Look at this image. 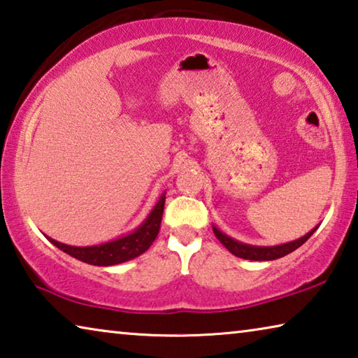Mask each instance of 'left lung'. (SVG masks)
<instances>
[{"mask_svg":"<svg viewBox=\"0 0 358 358\" xmlns=\"http://www.w3.org/2000/svg\"><path fill=\"white\" fill-rule=\"evenodd\" d=\"M315 229H312L309 234H306L301 238L289 241V243H283V245H277V246H252V245H246L241 243V241H236L234 238H230L229 235L222 234L221 230L213 227L214 235L217 236V240L227 248L232 255L236 257H241V259H250V261H273L278 259V257H283L293 252L294 250H298L302 243H306L307 240L310 238V235L315 232Z\"/></svg>","mask_w":358,"mask_h":358,"instance_id":"obj_1","label":"left lung"}]
</instances>
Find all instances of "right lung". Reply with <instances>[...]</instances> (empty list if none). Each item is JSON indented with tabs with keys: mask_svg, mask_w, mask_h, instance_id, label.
<instances>
[{
	"mask_svg": "<svg viewBox=\"0 0 358 358\" xmlns=\"http://www.w3.org/2000/svg\"><path fill=\"white\" fill-rule=\"evenodd\" d=\"M164 198L166 196L163 194L157 205L153 206L150 214L147 216L145 221L142 222L134 232L120 236L117 240L94 246H70L49 238V236L48 240L51 241L54 246H57L59 250H62L71 257H75V259L91 264V266H115V264H122L129 259H134V257L141 256L142 252H145L150 248L153 240L157 238L158 232H160L162 216L164 210Z\"/></svg>",
	"mask_w": 358,
	"mask_h": 358,
	"instance_id": "obj_1",
	"label": "right lung"
}]
</instances>
